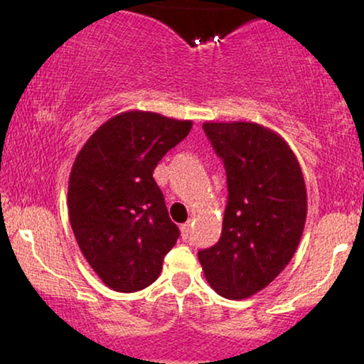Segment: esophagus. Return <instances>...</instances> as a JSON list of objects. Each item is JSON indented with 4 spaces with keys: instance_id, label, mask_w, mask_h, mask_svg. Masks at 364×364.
I'll return each instance as SVG.
<instances>
[{
    "instance_id": "1",
    "label": "esophagus",
    "mask_w": 364,
    "mask_h": 364,
    "mask_svg": "<svg viewBox=\"0 0 364 364\" xmlns=\"http://www.w3.org/2000/svg\"><path fill=\"white\" fill-rule=\"evenodd\" d=\"M181 232H182V239L187 240L188 235H191V224H188V223L182 224L181 225Z\"/></svg>"
}]
</instances>
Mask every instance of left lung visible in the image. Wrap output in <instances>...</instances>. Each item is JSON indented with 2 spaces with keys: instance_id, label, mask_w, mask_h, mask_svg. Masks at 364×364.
Segmentation results:
<instances>
[{
  "instance_id": "1",
  "label": "left lung",
  "mask_w": 364,
  "mask_h": 364,
  "mask_svg": "<svg viewBox=\"0 0 364 364\" xmlns=\"http://www.w3.org/2000/svg\"><path fill=\"white\" fill-rule=\"evenodd\" d=\"M228 176V205L219 242L199 251L205 279L229 299L271 284L294 256L308 197L299 162L281 135L252 124L202 125Z\"/></svg>"
}]
</instances>
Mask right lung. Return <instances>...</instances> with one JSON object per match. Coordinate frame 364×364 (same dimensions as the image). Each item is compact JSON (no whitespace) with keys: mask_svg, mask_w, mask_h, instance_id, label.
Wrapping results in <instances>:
<instances>
[{"mask_svg":"<svg viewBox=\"0 0 364 364\" xmlns=\"http://www.w3.org/2000/svg\"><path fill=\"white\" fill-rule=\"evenodd\" d=\"M191 129V120L125 112L105 122L75 159L70 224L85 259L113 291L152 284L177 242L181 230L168 217L154 171Z\"/></svg>","mask_w":364,"mask_h":364,"instance_id":"add662e5","label":"right lung"}]
</instances>
